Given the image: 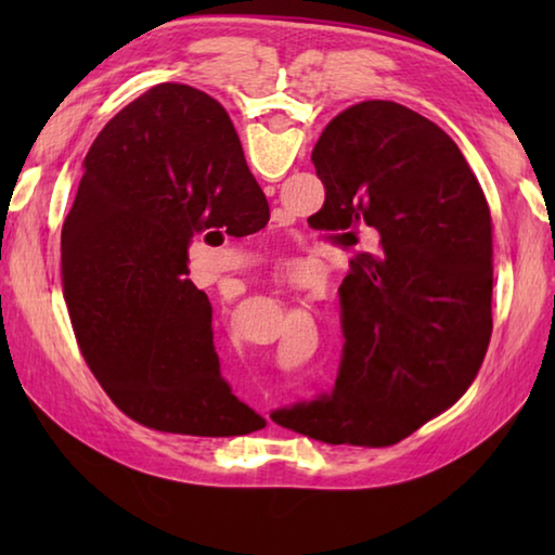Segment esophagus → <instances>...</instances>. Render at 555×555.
Instances as JSON below:
<instances>
[{"instance_id": "esophagus-1", "label": "esophagus", "mask_w": 555, "mask_h": 555, "mask_svg": "<svg viewBox=\"0 0 555 555\" xmlns=\"http://www.w3.org/2000/svg\"><path fill=\"white\" fill-rule=\"evenodd\" d=\"M281 218H284V212H279V210H276V215H274V220H279V222H281Z\"/></svg>"}]
</instances>
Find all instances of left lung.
<instances>
[{
	"label": "left lung",
	"mask_w": 555,
	"mask_h": 555,
	"mask_svg": "<svg viewBox=\"0 0 555 555\" xmlns=\"http://www.w3.org/2000/svg\"><path fill=\"white\" fill-rule=\"evenodd\" d=\"M318 230L379 232L343 279L345 350L331 397L288 411L327 446H393L463 397L492 337V218L463 152L391 100L327 121L311 154Z\"/></svg>",
	"instance_id": "1"
}]
</instances>
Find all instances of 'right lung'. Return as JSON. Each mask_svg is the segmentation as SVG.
I'll return each instance as SVG.
<instances>
[{
	"mask_svg": "<svg viewBox=\"0 0 555 555\" xmlns=\"http://www.w3.org/2000/svg\"><path fill=\"white\" fill-rule=\"evenodd\" d=\"M267 220L232 119L203 90L156 86L92 142L61 232V284L90 372L131 421L205 438L264 428L222 379L210 300L185 274L193 234Z\"/></svg>",
	"mask_w": 555,
	"mask_h": 555,
	"instance_id": "add662e5",
	"label": "right lung"
}]
</instances>
